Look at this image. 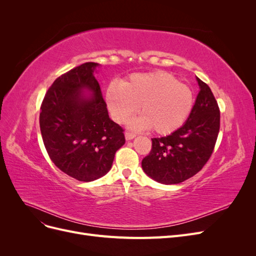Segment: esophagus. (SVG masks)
<instances>
[{
  "label": "esophagus",
  "instance_id": "esophagus-1",
  "mask_svg": "<svg viewBox=\"0 0 256 256\" xmlns=\"http://www.w3.org/2000/svg\"><path fill=\"white\" fill-rule=\"evenodd\" d=\"M136 134L134 132H130V131H127V132L125 134V136H126V140H132V138H136Z\"/></svg>",
  "mask_w": 256,
  "mask_h": 256
}]
</instances>
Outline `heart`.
Listing matches in <instances>:
<instances>
[{
    "instance_id": "heart-1",
    "label": "heart",
    "mask_w": 256,
    "mask_h": 256,
    "mask_svg": "<svg viewBox=\"0 0 256 256\" xmlns=\"http://www.w3.org/2000/svg\"><path fill=\"white\" fill-rule=\"evenodd\" d=\"M106 102L112 118L127 122L138 110L141 118L134 127L150 128L168 136L180 129L190 116L194 96L191 88L166 72L134 74L122 85L110 84Z\"/></svg>"
}]
</instances>
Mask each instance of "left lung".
<instances>
[{
	"label": "left lung",
	"instance_id": "obj_1",
	"mask_svg": "<svg viewBox=\"0 0 256 256\" xmlns=\"http://www.w3.org/2000/svg\"><path fill=\"white\" fill-rule=\"evenodd\" d=\"M200 92L187 122L173 134L152 138L142 160L144 172L158 182L180 184L198 173L212 157L220 130V109L210 88L198 78Z\"/></svg>",
	"mask_w": 256,
	"mask_h": 256
}]
</instances>
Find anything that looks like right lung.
<instances>
[{"label":"right lung","mask_w":256,"mask_h":256,"mask_svg":"<svg viewBox=\"0 0 256 256\" xmlns=\"http://www.w3.org/2000/svg\"><path fill=\"white\" fill-rule=\"evenodd\" d=\"M97 63L72 68L52 83L40 106V126L50 159L62 172L92 182L110 171L115 152L125 144L124 129L110 120L94 76ZM93 92L84 98L80 90Z\"/></svg>","instance_id":"1"}]
</instances>
